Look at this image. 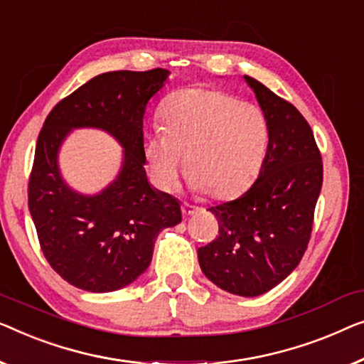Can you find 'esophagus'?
<instances>
[{"label":"esophagus","mask_w":364,"mask_h":364,"mask_svg":"<svg viewBox=\"0 0 364 364\" xmlns=\"http://www.w3.org/2000/svg\"><path fill=\"white\" fill-rule=\"evenodd\" d=\"M197 212H198L197 207H192V205H188V203H183L182 205V213L186 215V217H191V215L197 213Z\"/></svg>","instance_id":"34e87169"}]
</instances>
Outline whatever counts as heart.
I'll use <instances>...</instances> for the list:
<instances>
[{
    "label": "heart",
    "instance_id": "heart-1",
    "mask_svg": "<svg viewBox=\"0 0 364 364\" xmlns=\"http://www.w3.org/2000/svg\"><path fill=\"white\" fill-rule=\"evenodd\" d=\"M162 131L146 136L151 176L164 191L178 181L186 156L188 186L231 198L255 182L269 144V124L257 105L215 88H183L161 109Z\"/></svg>",
    "mask_w": 364,
    "mask_h": 364
}]
</instances>
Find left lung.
Returning <instances> with one entry per match:
<instances>
[{
  "instance_id": "obj_1",
  "label": "left lung",
  "mask_w": 364,
  "mask_h": 364,
  "mask_svg": "<svg viewBox=\"0 0 364 364\" xmlns=\"http://www.w3.org/2000/svg\"><path fill=\"white\" fill-rule=\"evenodd\" d=\"M269 124L259 177L240 198L208 208L218 236L198 247L202 272L223 291L261 296L296 269L307 250L323 182L322 156L299 109L245 75Z\"/></svg>"
}]
</instances>
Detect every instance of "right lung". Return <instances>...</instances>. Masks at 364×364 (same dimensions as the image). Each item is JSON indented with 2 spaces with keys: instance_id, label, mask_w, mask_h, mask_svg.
I'll return each mask as SVG.
<instances>
[{
  "instance_id": "right-lung-1",
  "label": "right lung",
  "mask_w": 364,
  "mask_h": 364,
  "mask_svg": "<svg viewBox=\"0 0 364 364\" xmlns=\"http://www.w3.org/2000/svg\"><path fill=\"white\" fill-rule=\"evenodd\" d=\"M167 77L166 68L93 77L52 108L39 133L29 212L52 269L83 291L129 286L151 264L157 235L182 221L178 200L151 187L144 169L146 105ZM77 127L107 130L125 149L117 178L93 196L73 191L58 169L60 146Z\"/></svg>"
}]
</instances>
